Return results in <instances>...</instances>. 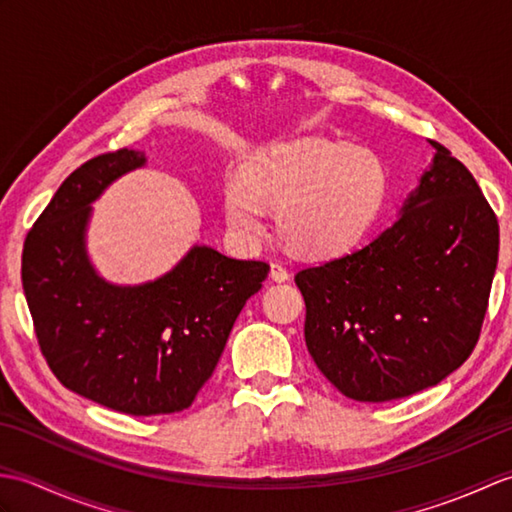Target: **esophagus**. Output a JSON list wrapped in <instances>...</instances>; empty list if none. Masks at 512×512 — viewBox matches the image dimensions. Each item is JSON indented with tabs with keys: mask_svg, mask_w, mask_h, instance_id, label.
<instances>
[{
	"mask_svg": "<svg viewBox=\"0 0 512 512\" xmlns=\"http://www.w3.org/2000/svg\"><path fill=\"white\" fill-rule=\"evenodd\" d=\"M270 279L279 281V284H281V281H288L290 279V273H288L284 264L273 262V264H270Z\"/></svg>",
	"mask_w": 512,
	"mask_h": 512,
	"instance_id": "34e87169",
	"label": "esophagus"
}]
</instances>
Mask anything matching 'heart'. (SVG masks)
<instances>
[{
	"mask_svg": "<svg viewBox=\"0 0 512 512\" xmlns=\"http://www.w3.org/2000/svg\"><path fill=\"white\" fill-rule=\"evenodd\" d=\"M387 195V169L374 151L328 138H299L259 151L224 189V215L244 242L277 233L297 255L328 259L352 250L374 226Z\"/></svg>",
	"mask_w": 512,
	"mask_h": 512,
	"instance_id": "1",
	"label": "heart"
}]
</instances>
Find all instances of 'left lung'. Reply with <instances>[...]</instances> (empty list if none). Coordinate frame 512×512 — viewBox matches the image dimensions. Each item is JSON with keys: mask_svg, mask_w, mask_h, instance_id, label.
<instances>
[{"mask_svg": "<svg viewBox=\"0 0 512 512\" xmlns=\"http://www.w3.org/2000/svg\"><path fill=\"white\" fill-rule=\"evenodd\" d=\"M431 145L433 162L394 226L295 275L308 352L352 400L385 402L438 385L480 339L499 224L471 171Z\"/></svg>", "mask_w": 512, "mask_h": 512, "instance_id": "obj_1", "label": "left lung"}]
</instances>
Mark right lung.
Segmentation results:
<instances>
[{
  "label": "right lung",
  "mask_w": 512,
  "mask_h": 512,
  "mask_svg": "<svg viewBox=\"0 0 512 512\" xmlns=\"http://www.w3.org/2000/svg\"><path fill=\"white\" fill-rule=\"evenodd\" d=\"M145 162L143 151L118 149L72 171L21 255V284L52 374L74 394L129 416L191 407L270 270L195 244L154 281H105L85 246L90 204Z\"/></svg>",
  "instance_id": "add662e5"
}]
</instances>
